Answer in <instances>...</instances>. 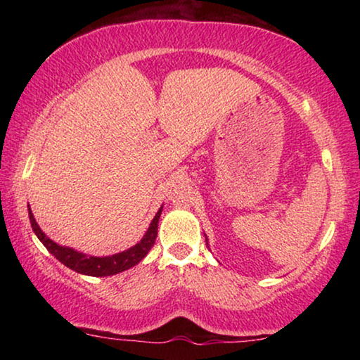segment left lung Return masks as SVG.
<instances>
[{
	"mask_svg": "<svg viewBox=\"0 0 360 360\" xmlns=\"http://www.w3.org/2000/svg\"><path fill=\"white\" fill-rule=\"evenodd\" d=\"M206 244H208V240H206Z\"/></svg>",
	"mask_w": 360,
	"mask_h": 360,
	"instance_id": "obj_1",
	"label": "left lung"
}]
</instances>
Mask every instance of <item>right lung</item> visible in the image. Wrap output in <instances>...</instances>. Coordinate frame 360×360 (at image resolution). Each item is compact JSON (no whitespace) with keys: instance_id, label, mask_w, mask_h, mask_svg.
<instances>
[{"instance_id":"obj_1","label":"right lung","mask_w":360,"mask_h":360,"mask_svg":"<svg viewBox=\"0 0 360 360\" xmlns=\"http://www.w3.org/2000/svg\"><path fill=\"white\" fill-rule=\"evenodd\" d=\"M162 208H164V206H160L159 211H157L154 216V219L150 221V224L146 231L144 238H142L136 245L122 250V252L106 255V257H95V255H86L83 252H78V250L72 249V248H65V245L53 243L51 238H47V236L44 234V231L39 228V224L36 223V218H34L32 211L27 205L29 221H31L32 231L36 233L39 240L46 245V249L49 250V252H51L53 257L58 260V262L67 265L68 269L75 270V272H78V274L90 275V277H110V275L124 272V270L134 267V265L139 264L141 260L146 257L147 252L152 249V245L155 244L157 229H159L157 226H159Z\"/></svg>"}]
</instances>
